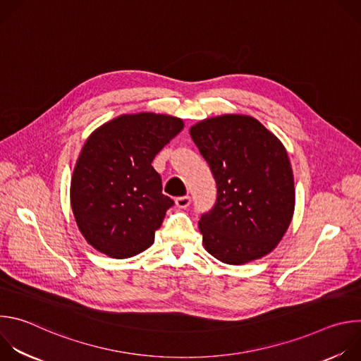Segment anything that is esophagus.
Wrapping results in <instances>:
<instances>
[{"instance_id": "1", "label": "esophagus", "mask_w": 361, "mask_h": 361, "mask_svg": "<svg viewBox=\"0 0 361 361\" xmlns=\"http://www.w3.org/2000/svg\"><path fill=\"white\" fill-rule=\"evenodd\" d=\"M191 202V197L190 195H183V197H177L176 198V205L178 209H187Z\"/></svg>"}]
</instances>
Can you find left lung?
<instances>
[{
	"mask_svg": "<svg viewBox=\"0 0 361 361\" xmlns=\"http://www.w3.org/2000/svg\"><path fill=\"white\" fill-rule=\"evenodd\" d=\"M190 135L217 184L214 207L198 221L217 260L240 266L271 252L294 213V177L281 141L259 120L224 114L202 120Z\"/></svg>",
	"mask_w": 361,
	"mask_h": 361,
	"instance_id": "left-lung-1",
	"label": "left lung"
}]
</instances>
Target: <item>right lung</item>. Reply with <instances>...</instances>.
<instances>
[{
	"label": "right lung",
	"mask_w": 361,
	"mask_h": 361,
	"mask_svg": "<svg viewBox=\"0 0 361 361\" xmlns=\"http://www.w3.org/2000/svg\"><path fill=\"white\" fill-rule=\"evenodd\" d=\"M183 127L166 114H123L87 138L70 195L77 226L95 250L128 259L154 243L174 201L151 163Z\"/></svg>",
	"instance_id": "right-lung-1"
}]
</instances>
